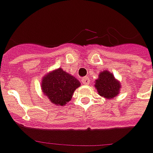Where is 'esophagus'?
Here are the masks:
<instances>
[{"instance_id":"obj_1","label":"esophagus","mask_w":153,"mask_h":153,"mask_svg":"<svg viewBox=\"0 0 153 153\" xmlns=\"http://www.w3.org/2000/svg\"><path fill=\"white\" fill-rule=\"evenodd\" d=\"M89 82H90V80H89V78L88 76H85V77H82V83L84 84V85L89 84Z\"/></svg>"}]
</instances>
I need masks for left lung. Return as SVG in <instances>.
<instances>
[{
  "instance_id": "obj_1",
  "label": "left lung",
  "mask_w": 153,
  "mask_h": 153,
  "mask_svg": "<svg viewBox=\"0 0 153 153\" xmlns=\"http://www.w3.org/2000/svg\"><path fill=\"white\" fill-rule=\"evenodd\" d=\"M94 86L99 94L106 99H112L117 96L121 88L120 82L108 71H104L100 73L99 78L95 80Z\"/></svg>"
}]
</instances>
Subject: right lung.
I'll list each match as a JSON object with an SVG mask.
<instances>
[{"label":"right lung","mask_w":153,"mask_h":153,"mask_svg":"<svg viewBox=\"0 0 153 153\" xmlns=\"http://www.w3.org/2000/svg\"><path fill=\"white\" fill-rule=\"evenodd\" d=\"M80 85L75 76L59 68L43 76L42 90L53 105H65L71 100L74 91Z\"/></svg>","instance_id":"obj_1"}]
</instances>
